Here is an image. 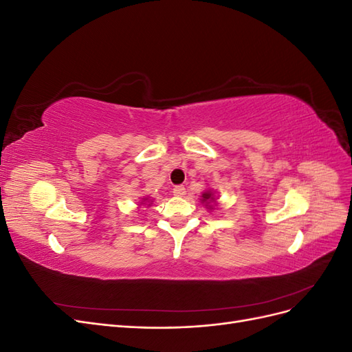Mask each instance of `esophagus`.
Segmentation results:
<instances>
[{
	"label": "esophagus",
	"instance_id": "34e87169",
	"mask_svg": "<svg viewBox=\"0 0 352 352\" xmlns=\"http://www.w3.org/2000/svg\"><path fill=\"white\" fill-rule=\"evenodd\" d=\"M185 192H186V190H185L184 186H175V188H173V194H175L176 197H184Z\"/></svg>",
	"mask_w": 352,
	"mask_h": 352
}]
</instances>
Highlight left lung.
Returning a JSON list of instances; mask_svg holds the SVG:
<instances>
[{
	"instance_id": "1",
	"label": "left lung",
	"mask_w": 352,
	"mask_h": 352,
	"mask_svg": "<svg viewBox=\"0 0 352 352\" xmlns=\"http://www.w3.org/2000/svg\"><path fill=\"white\" fill-rule=\"evenodd\" d=\"M217 199H219V197L216 195V192L212 189H207V190H204V192L201 194V202L210 211L214 210V207H217V204H219Z\"/></svg>"
}]
</instances>
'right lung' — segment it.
I'll use <instances>...</instances> for the list:
<instances>
[{
	"mask_svg": "<svg viewBox=\"0 0 352 352\" xmlns=\"http://www.w3.org/2000/svg\"><path fill=\"white\" fill-rule=\"evenodd\" d=\"M153 202H154V201H151L150 197H145V198H142V199L140 201V204H138V206H140V207H141V206H146V208H150Z\"/></svg>",
	"mask_w": 352,
	"mask_h": 352,
	"instance_id": "1",
	"label": "right lung"
}]
</instances>
